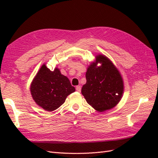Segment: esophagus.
Here are the masks:
<instances>
[{"instance_id":"obj_1","label":"esophagus","mask_w":158,"mask_h":158,"mask_svg":"<svg viewBox=\"0 0 158 158\" xmlns=\"http://www.w3.org/2000/svg\"><path fill=\"white\" fill-rule=\"evenodd\" d=\"M76 90H77V92H81V86H80V85H77V86L76 87Z\"/></svg>"}]
</instances>
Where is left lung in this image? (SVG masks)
I'll use <instances>...</instances> for the list:
<instances>
[{
  "mask_svg": "<svg viewBox=\"0 0 158 158\" xmlns=\"http://www.w3.org/2000/svg\"><path fill=\"white\" fill-rule=\"evenodd\" d=\"M98 63L102 65L97 67ZM86 83L81 93L87 102L99 112L109 110L120 101L123 92L121 74L110 60L104 55L96 56L85 74Z\"/></svg>",
  "mask_w": 158,
  "mask_h": 158,
  "instance_id": "left-lung-1",
  "label": "left lung"
}]
</instances>
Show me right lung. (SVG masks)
Wrapping results in <instances>:
<instances>
[{"label": "right lung", "instance_id": "1", "mask_svg": "<svg viewBox=\"0 0 158 158\" xmlns=\"http://www.w3.org/2000/svg\"><path fill=\"white\" fill-rule=\"evenodd\" d=\"M75 91L69 79L58 68L50 70L45 64L32 80L31 93L33 100L41 108L53 111L65 102L66 97Z\"/></svg>", "mask_w": 158, "mask_h": 158}]
</instances>
